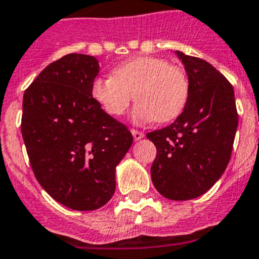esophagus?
Wrapping results in <instances>:
<instances>
[{"mask_svg": "<svg viewBox=\"0 0 259 259\" xmlns=\"http://www.w3.org/2000/svg\"><path fill=\"white\" fill-rule=\"evenodd\" d=\"M131 134H132V136H134L135 141H139V140H141V139H143V137L145 136V135H144L143 132L137 131V130H131Z\"/></svg>", "mask_w": 259, "mask_h": 259, "instance_id": "1", "label": "esophagus"}]
</instances>
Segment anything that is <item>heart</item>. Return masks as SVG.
<instances>
[{"mask_svg": "<svg viewBox=\"0 0 259 259\" xmlns=\"http://www.w3.org/2000/svg\"><path fill=\"white\" fill-rule=\"evenodd\" d=\"M191 92L182 67L159 57L140 56L113 68L111 77H96L91 96L110 116H122L135 100L136 123L171 122L184 111Z\"/></svg>", "mask_w": 259, "mask_h": 259, "instance_id": "obj_1", "label": "heart"}]
</instances>
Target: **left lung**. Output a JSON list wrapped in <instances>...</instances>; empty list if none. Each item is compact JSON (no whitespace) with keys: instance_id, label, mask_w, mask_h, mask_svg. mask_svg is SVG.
<instances>
[{"instance_id":"obj_1","label":"left lung","mask_w":259,"mask_h":259,"mask_svg":"<svg viewBox=\"0 0 259 259\" xmlns=\"http://www.w3.org/2000/svg\"><path fill=\"white\" fill-rule=\"evenodd\" d=\"M191 92L184 111L168 127L146 137L157 148L150 168L155 189L168 200L185 201L209 191L223 175L239 123L231 83L209 62L175 52Z\"/></svg>"}]
</instances>
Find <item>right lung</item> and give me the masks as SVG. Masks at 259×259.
<instances>
[{
    "label": "right lung",
    "instance_id": "1",
    "mask_svg": "<svg viewBox=\"0 0 259 259\" xmlns=\"http://www.w3.org/2000/svg\"><path fill=\"white\" fill-rule=\"evenodd\" d=\"M98 72L95 57L67 54L41 71L23 96L20 128L36 179L54 200L80 211L113 197L115 168L134 141L91 96Z\"/></svg>",
    "mask_w": 259,
    "mask_h": 259
}]
</instances>
